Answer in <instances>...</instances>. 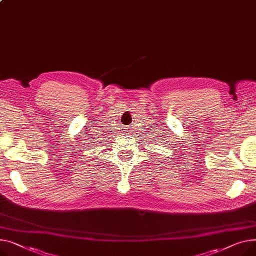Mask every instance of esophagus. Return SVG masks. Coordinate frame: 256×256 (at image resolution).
Listing matches in <instances>:
<instances>
[{"label":"esophagus","mask_w":256,"mask_h":256,"mask_svg":"<svg viewBox=\"0 0 256 256\" xmlns=\"http://www.w3.org/2000/svg\"><path fill=\"white\" fill-rule=\"evenodd\" d=\"M125 131H128V130H125Z\"/></svg>","instance_id":"34e87169"}]
</instances>
